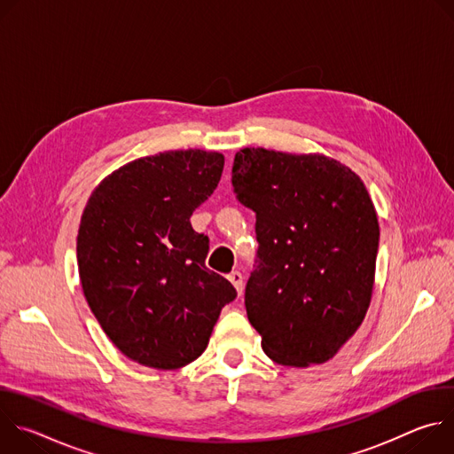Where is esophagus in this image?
I'll return each instance as SVG.
<instances>
[{
  "instance_id": "obj_1",
  "label": "esophagus",
  "mask_w": 454,
  "mask_h": 454,
  "mask_svg": "<svg viewBox=\"0 0 454 454\" xmlns=\"http://www.w3.org/2000/svg\"><path fill=\"white\" fill-rule=\"evenodd\" d=\"M228 280L231 282V286L235 287L237 294L240 296V294H242V291H244V278H242V275H240L239 271H231V273L228 275Z\"/></svg>"
}]
</instances>
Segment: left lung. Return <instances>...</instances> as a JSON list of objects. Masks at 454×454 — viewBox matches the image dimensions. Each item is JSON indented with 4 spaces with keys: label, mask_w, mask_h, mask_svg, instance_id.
<instances>
[{
    "label": "left lung",
    "mask_w": 454,
    "mask_h": 454,
    "mask_svg": "<svg viewBox=\"0 0 454 454\" xmlns=\"http://www.w3.org/2000/svg\"><path fill=\"white\" fill-rule=\"evenodd\" d=\"M231 184L256 214L244 303L262 350L284 366L327 363L372 300L379 223L364 183L329 156L246 147Z\"/></svg>",
    "instance_id": "obj_1"
}]
</instances>
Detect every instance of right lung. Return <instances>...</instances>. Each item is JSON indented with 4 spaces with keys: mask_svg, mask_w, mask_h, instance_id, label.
<instances>
[{
    "mask_svg": "<svg viewBox=\"0 0 454 454\" xmlns=\"http://www.w3.org/2000/svg\"><path fill=\"white\" fill-rule=\"evenodd\" d=\"M221 153L167 151L138 158L91 192L77 235L86 301L131 361L176 370L207 348L237 291L205 266L208 237L190 215L212 196Z\"/></svg>",
    "mask_w": 454,
    "mask_h": 454,
    "instance_id": "obj_1",
    "label": "right lung"
}]
</instances>
